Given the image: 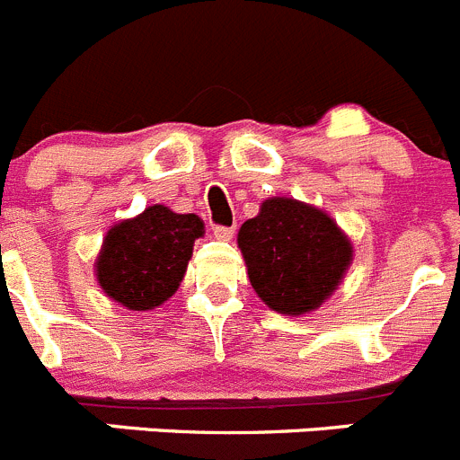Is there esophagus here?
Instances as JSON below:
<instances>
[{"label": "esophagus", "instance_id": "1", "mask_svg": "<svg viewBox=\"0 0 460 460\" xmlns=\"http://www.w3.org/2000/svg\"><path fill=\"white\" fill-rule=\"evenodd\" d=\"M234 226H222V225H216L213 226V234H216L217 240H231V235H234Z\"/></svg>", "mask_w": 460, "mask_h": 460}]
</instances>
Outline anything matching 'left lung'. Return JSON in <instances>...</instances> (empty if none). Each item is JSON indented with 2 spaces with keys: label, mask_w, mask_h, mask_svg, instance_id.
<instances>
[{
  "label": "left lung",
  "mask_w": 460,
  "mask_h": 460,
  "mask_svg": "<svg viewBox=\"0 0 460 460\" xmlns=\"http://www.w3.org/2000/svg\"><path fill=\"white\" fill-rule=\"evenodd\" d=\"M238 247L256 295L286 315L320 306L351 261L349 240L327 213L283 197L240 226Z\"/></svg>",
  "instance_id": "8db88e82"
}]
</instances>
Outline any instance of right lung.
<instances>
[{"label":"right lung","mask_w":460,"mask_h":460,"mask_svg":"<svg viewBox=\"0 0 460 460\" xmlns=\"http://www.w3.org/2000/svg\"><path fill=\"white\" fill-rule=\"evenodd\" d=\"M201 234L204 222L192 213L179 216L167 206H149L109 231L97 259L100 286L131 311L161 306L177 293Z\"/></svg>","instance_id":"right-lung-1"}]
</instances>
